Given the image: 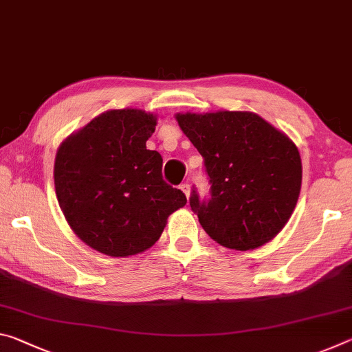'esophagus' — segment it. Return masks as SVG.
I'll use <instances>...</instances> for the list:
<instances>
[{
    "label": "esophagus",
    "instance_id": "1",
    "mask_svg": "<svg viewBox=\"0 0 352 352\" xmlns=\"http://www.w3.org/2000/svg\"><path fill=\"white\" fill-rule=\"evenodd\" d=\"M180 189L183 190L184 195H186V197L189 199V195H190V186H189V183H183L182 186H180Z\"/></svg>",
    "mask_w": 352,
    "mask_h": 352
}]
</instances>
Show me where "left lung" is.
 I'll use <instances>...</instances> for the list:
<instances>
[{"mask_svg": "<svg viewBox=\"0 0 352 352\" xmlns=\"http://www.w3.org/2000/svg\"><path fill=\"white\" fill-rule=\"evenodd\" d=\"M183 133L205 160L211 199H189L208 236L233 250L270 242L294 212L302 166L287 135L253 111L177 113Z\"/></svg>", "mask_w": 352, "mask_h": 352, "instance_id": "1", "label": "left lung"}]
</instances>
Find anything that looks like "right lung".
Instances as JSON below:
<instances>
[{
    "label": "right lung",
    "mask_w": 352,
    "mask_h": 352,
    "mask_svg": "<svg viewBox=\"0 0 352 352\" xmlns=\"http://www.w3.org/2000/svg\"><path fill=\"white\" fill-rule=\"evenodd\" d=\"M155 126L153 113L107 110L57 148L58 205L74 234L99 253L146 252L186 205V195L163 180L162 155L146 147Z\"/></svg>",
    "instance_id": "obj_1"
}]
</instances>
